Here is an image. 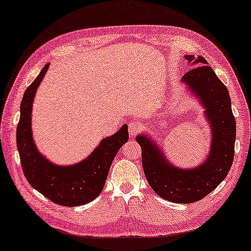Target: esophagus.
Returning <instances> with one entry per match:
<instances>
[{
  "mask_svg": "<svg viewBox=\"0 0 251 251\" xmlns=\"http://www.w3.org/2000/svg\"><path fill=\"white\" fill-rule=\"evenodd\" d=\"M128 128H129L130 137L133 138V137H135V135H137L138 132H140V130L142 129V126H141V123L138 122V121H132V122L129 123Z\"/></svg>",
  "mask_w": 251,
  "mask_h": 251,
  "instance_id": "obj_1",
  "label": "esophagus"
}]
</instances>
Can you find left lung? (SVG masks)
<instances>
[{
  "instance_id": "left-lung-1",
  "label": "left lung",
  "mask_w": 251,
  "mask_h": 251,
  "mask_svg": "<svg viewBox=\"0 0 251 251\" xmlns=\"http://www.w3.org/2000/svg\"><path fill=\"white\" fill-rule=\"evenodd\" d=\"M196 66L182 77V81L204 104L212 126L209 154L194 169H178L165 159L156 143L146 135H138L142 150V165L149 184L157 195L166 201L191 204L204 199L221 184L231 168L235 155L236 121L231 111L229 92L204 57L186 55Z\"/></svg>"
}]
</instances>
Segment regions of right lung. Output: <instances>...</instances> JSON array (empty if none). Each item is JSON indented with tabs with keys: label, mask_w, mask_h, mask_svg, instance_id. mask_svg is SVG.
Instances as JSON below:
<instances>
[{
	"label": "right lung",
	"mask_w": 251,
	"mask_h": 251,
	"mask_svg": "<svg viewBox=\"0 0 251 251\" xmlns=\"http://www.w3.org/2000/svg\"><path fill=\"white\" fill-rule=\"evenodd\" d=\"M45 65L36 79L24 92L21 117L16 131V143L23 173L27 182L55 204L67 207L94 201L103 190L110 166L120 148L129 139L125 125L111 137L104 138L91 154L77 164H52L38 152L32 135V107L35 92L48 69Z\"/></svg>",
	"instance_id": "obj_1"
}]
</instances>
